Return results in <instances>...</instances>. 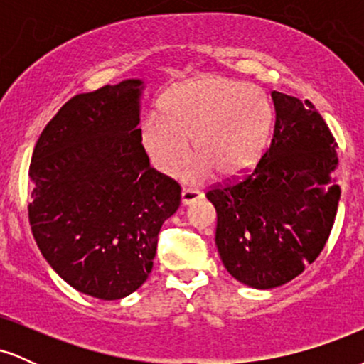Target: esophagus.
Listing matches in <instances>:
<instances>
[{
  "label": "esophagus",
  "instance_id": "1",
  "mask_svg": "<svg viewBox=\"0 0 364 364\" xmlns=\"http://www.w3.org/2000/svg\"><path fill=\"white\" fill-rule=\"evenodd\" d=\"M203 193L200 190H195V188H183L181 191V203L183 205H191L196 200H200Z\"/></svg>",
  "mask_w": 364,
  "mask_h": 364
}]
</instances>
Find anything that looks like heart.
<instances>
[{
	"instance_id": "1",
	"label": "heart",
	"mask_w": 364,
	"mask_h": 364,
	"mask_svg": "<svg viewBox=\"0 0 364 364\" xmlns=\"http://www.w3.org/2000/svg\"><path fill=\"white\" fill-rule=\"evenodd\" d=\"M272 121V104L262 89L205 77L171 90L162 102V116H149L141 123L140 139L161 173H176L193 140L198 157L185 171L188 181H202L214 169L220 176L235 178L262 157Z\"/></svg>"
}]
</instances>
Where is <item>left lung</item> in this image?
I'll return each mask as SVG.
<instances>
[{
	"instance_id": "left-lung-1",
	"label": "left lung",
	"mask_w": 364,
	"mask_h": 364,
	"mask_svg": "<svg viewBox=\"0 0 364 364\" xmlns=\"http://www.w3.org/2000/svg\"><path fill=\"white\" fill-rule=\"evenodd\" d=\"M270 147L243 178L207 191L215 245L236 281L272 289L292 281L327 243L341 188L332 133L310 101L274 90Z\"/></svg>"
}]
</instances>
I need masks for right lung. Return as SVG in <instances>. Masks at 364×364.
I'll return each mask as SVG.
<instances>
[{
  "instance_id": "add662e5",
  "label": "right lung",
  "mask_w": 364,
  "mask_h": 364,
  "mask_svg": "<svg viewBox=\"0 0 364 364\" xmlns=\"http://www.w3.org/2000/svg\"><path fill=\"white\" fill-rule=\"evenodd\" d=\"M139 78L70 99L32 154L28 220L65 282L112 301L147 281L181 188L150 168L140 139Z\"/></svg>"
}]
</instances>
